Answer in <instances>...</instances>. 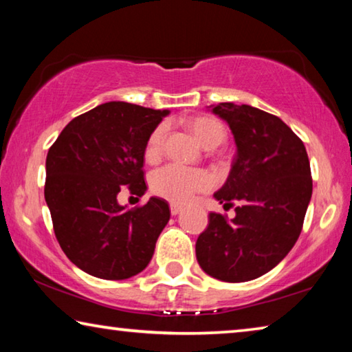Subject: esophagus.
<instances>
[{
  "label": "esophagus",
  "mask_w": 352,
  "mask_h": 352,
  "mask_svg": "<svg viewBox=\"0 0 352 352\" xmlns=\"http://www.w3.org/2000/svg\"><path fill=\"white\" fill-rule=\"evenodd\" d=\"M182 211H183V206L182 205L170 204V214H172V216H177V214H180Z\"/></svg>",
  "instance_id": "esophagus-1"
}]
</instances>
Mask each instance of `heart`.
Returning a JSON list of instances; mask_svg holds the SVG:
<instances>
[{
  "instance_id": "heart-1",
  "label": "heart",
  "mask_w": 352,
  "mask_h": 352,
  "mask_svg": "<svg viewBox=\"0 0 352 352\" xmlns=\"http://www.w3.org/2000/svg\"><path fill=\"white\" fill-rule=\"evenodd\" d=\"M190 129L197 140L208 147H217L222 144L226 136L223 124L214 118L201 116L190 121ZM166 136V126L162 124L153 130L148 136L146 144V158L157 160L163 151V142ZM152 190L160 197L166 200L177 201V204H186L201 190H206L212 186V177L205 169L186 168L180 164H166L157 169L151 178Z\"/></svg>"
}]
</instances>
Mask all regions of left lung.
<instances>
[{"instance_id": "obj_1", "label": "left lung", "mask_w": 352, "mask_h": 352, "mask_svg": "<svg viewBox=\"0 0 352 352\" xmlns=\"http://www.w3.org/2000/svg\"><path fill=\"white\" fill-rule=\"evenodd\" d=\"M236 142L230 175L214 199L234 219L211 212L195 242L201 270L225 283H245L276 267L295 245L312 197L306 147L287 124L252 105L208 107Z\"/></svg>"}]
</instances>
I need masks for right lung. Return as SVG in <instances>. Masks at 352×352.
<instances>
[{"label":"right lung","instance_id":"obj_1","mask_svg":"<svg viewBox=\"0 0 352 352\" xmlns=\"http://www.w3.org/2000/svg\"><path fill=\"white\" fill-rule=\"evenodd\" d=\"M169 110L107 102L74 118L46 157L45 200L63 253L88 275L121 281L151 262L169 222L168 201L119 205L122 186L144 195V152Z\"/></svg>","mask_w":352,"mask_h":352}]
</instances>
